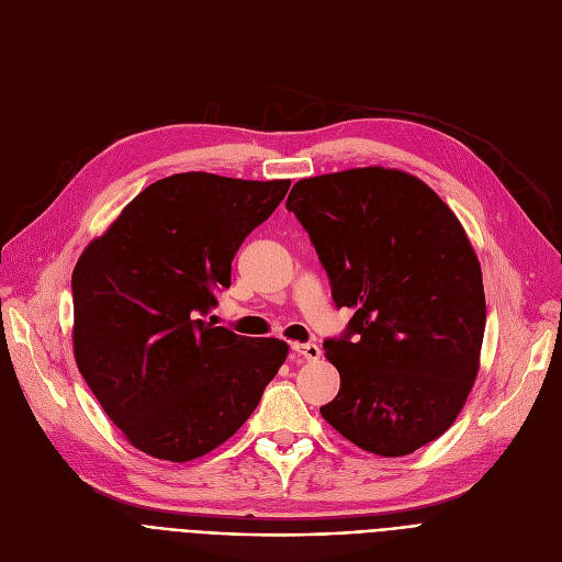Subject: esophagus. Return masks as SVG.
<instances>
[{"instance_id": "obj_1", "label": "esophagus", "mask_w": 562, "mask_h": 562, "mask_svg": "<svg viewBox=\"0 0 562 562\" xmlns=\"http://www.w3.org/2000/svg\"><path fill=\"white\" fill-rule=\"evenodd\" d=\"M291 350L299 352V356L303 360H307V362H316L321 358V348L316 344H299V341H293Z\"/></svg>"}]
</instances>
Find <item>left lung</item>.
Returning <instances> with one entry per match:
<instances>
[{
    "mask_svg": "<svg viewBox=\"0 0 562 562\" xmlns=\"http://www.w3.org/2000/svg\"><path fill=\"white\" fill-rule=\"evenodd\" d=\"M286 210L335 305L356 310L323 341L341 378L323 419L369 453H415L456 422L479 373L487 307L460 221L417 177L380 166L307 177Z\"/></svg>",
    "mask_w": 562,
    "mask_h": 562,
    "instance_id": "1",
    "label": "left lung"
}]
</instances>
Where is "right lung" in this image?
I'll return each instance as SVG.
<instances>
[{
	"mask_svg": "<svg viewBox=\"0 0 562 562\" xmlns=\"http://www.w3.org/2000/svg\"><path fill=\"white\" fill-rule=\"evenodd\" d=\"M289 180L177 172L140 191L72 273L75 360L132 445L187 462L252 415L289 346L206 323L232 259Z\"/></svg>",
	"mask_w": 562,
	"mask_h": 562,
	"instance_id": "1",
	"label": "right lung"
}]
</instances>
